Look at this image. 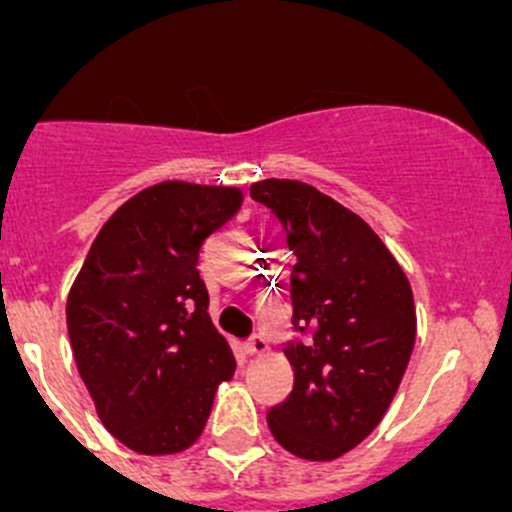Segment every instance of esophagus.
Returning a JSON list of instances; mask_svg holds the SVG:
<instances>
[{"label":"esophagus","instance_id":"obj_1","mask_svg":"<svg viewBox=\"0 0 512 512\" xmlns=\"http://www.w3.org/2000/svg\"><path fill=\"white\" fill-rule=\"evenodd\" d=\"M245 352L250 356H262L267 352V339L262 334H252L245 342Z\"/></svg>","mask_w":512,"mask_h":512}]
</instances>
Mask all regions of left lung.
I'll list each match as a JSON object with an SVG mask.
<instances>
[{"instance_id":"left-lung-1","label":"left lung","mask_w":512,"mask_h":512,"mask_svg":"<svg viewBox=\"0 0 512 512\" xmlns=\"http://www.w3.org/2000/svg\"><path fill=\"white\" fill-rule=\"evenodd\" d=\"M250 198L280 220L294 252V386L267 426L294 456L332 461L379 426L399 389L416 342L414 294L379 235L312 185L262 180Z\"/></svg>"}]
</instances>
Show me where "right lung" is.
I'll use <instances>...</instances> for the list:
<instances>
[{
  "label": "right lung",
  "instance_id": "add662e5",
  "mask_svg": "<svg viewBox=\"0 0 512 512\" xmlns=\"http://www.w3.org/2000/svg\"><path fill=\"white\" fill-rule=\"evenodd\" d=\"M237 188L168 180L101 227L66 302L71 349L103 426L146 456L203 433L235 356L213 327L198 252L237 213Z\"/></svg>",
  "mask_w": 512,
  "mask_h": 512
}]
</instances>
